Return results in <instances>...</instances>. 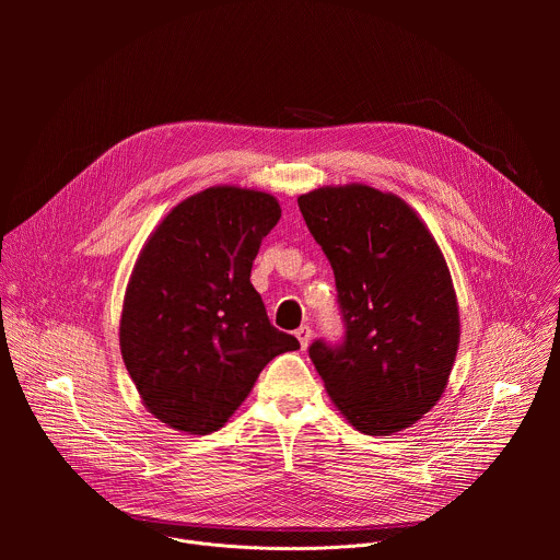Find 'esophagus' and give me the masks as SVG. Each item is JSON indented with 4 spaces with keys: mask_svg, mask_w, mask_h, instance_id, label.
<instances>
[{
    "mask_svg": "<svg viewBox=\"0 0 560 560\" xmlns=\"http://www.w3.org/2000/svg\"><path fill=\"white\" fill-rule=\"evenodd\" d=\"M296 339H299V343H301V348L305 350L307 348V343H310V339H312V330H310V326H301V328H296Z\"/></svg>",
    "mask_w": 560,
    "mask_h": 560,
    "instance_id": "esophagus-1",
    "label": "esophagus"
}]
</instances>
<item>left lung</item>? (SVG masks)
Returning <instances> with one entry per match:
<instances>
[{
    "instance_id": "left-lung-1",
    "label": "left lung",
    "mask_w": 560,
    "mask_h": 560,
    "mask_svg": "<svg viewBox=\"0 0 560 560\" xmlns=\"http://www.w3.org/2000/svg\"><path fill=\"white\" fill-rule=\"evenodd\" d=\"M296 201L335 270L346 326L339 346L318 339L310 359L359 432H401L436 406L458 350V305L443 253L392 192L348 184Z\"/></svg>"
}]
</instances>
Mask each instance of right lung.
Wrapping results in <instances>:
<instances>
[{
  "mask_svg": "<svg viewBox=\"0 0 560 560\" xmlns=\"http://www.w3.org/2000/svg\"><path fill=\"white\" fill-rule=\"evenodd\" d=\"M281 217L261 190L212 186L148 236L130 275L119 348L143 406L188 434H210L246 401L261 370L299 350L250 283L261 238Z\"/></svg>",
  "mask_w": 560,
  "mask_h": 560,
  "instance_id": "obj_1",
  "label": "right lung"
}]
</instances>
